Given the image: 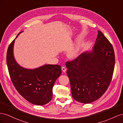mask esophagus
I'll use <instances>...</instances> for the list:
<instances>
[{
  "label": "esophagus",
  "mask_w": 123,
  "mask_h": 123,
  "mask_svg": "<svg viewBox=\"0 0 123 123\" xmlns=\"http://www.w3.org/2000/svg\"><path fill=\"white\" fill-rule=\"evenodd\" d=\"M62 70L64 72H65L66 71V68L64 66H63L62 67Z\"/></svg>",
  "instance_id": "obj_1"
}]
</instances>
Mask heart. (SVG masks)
<instances>
[{
    "instance_id": "b5f03b06",
    "label": "heart",
    "mask_w": 123,
    "mask_h": 123,
    "mask_svg": "<svg viewBox=\"0 0 123 123\" xmlns=\"http://www.w3.org/2000/svg\"><path fill=\"white\" fill-rule=\"evenodd\" d=\"M79 48H76L75 49H73L71 51H70V52L69 53V57L70 58H73L74 57H75L77 56V55L78 54V53H79Z\"/></svg>"
}]
</instances>
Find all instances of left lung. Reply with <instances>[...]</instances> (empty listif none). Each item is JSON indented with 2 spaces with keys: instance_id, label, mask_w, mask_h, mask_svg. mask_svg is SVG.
Masks as SVG:
<instances>
[{
  "instance_id": "1",
  "label": "left lung",
  "mask_w": 123,
  "mask_h": 123,
  "mask_svg": "<svg viewBox=\"0 0 123 123\" xmlns=\"http://www.w3.org/2000/svg\"><path fill=\"white\" fill-rule=\"evenodd\" d=\"M73 98L84 104L104 94L112 80L115 65L113 48L103 33L98 35L93 50L66 64Z\"/></svg>"
}]
</instances>
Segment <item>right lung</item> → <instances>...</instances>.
I'll return each instance as SVG.
<instances>
[{
  "instance_id": "add662e5",
  "label": "right lung",
  "mask_w": 123,
  "mask_h": 123,
  "mask_svg": "<svg viewBox=\"0 0 123 123\" xmlns=\"http://www.w3.org/2000/svg\"><path fill=\"white\" fill-rule=\"evenodd\" d=\"M14 42L15 39L10 44L6 53V63L12 82L18 93L28 102L37 105H45L52 98L53 87L62 73L61 67L45 65L35 69L22 67L14 57Z\"/></svg>"
}]
</instances>
